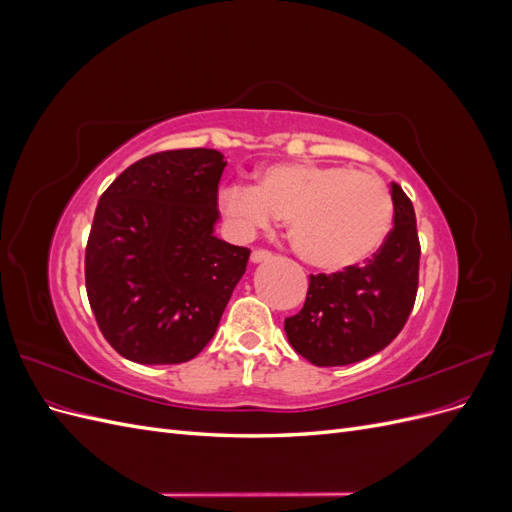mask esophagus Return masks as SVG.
I'll return each instance as SVG.
<instances>
[{"label": "esophagus", "instance_id": "obj_1", "mask_svg": "<svg viewBox=\"0 0 512 512\" xmlns=\"http://www.w3.org/2000/svg\"><path fill=\"white\" fill-rule=\"evenodd\" d=\"M271 258V252L269 250H254L252 252V262L256 265V262H265Z\"/></svg>", "mask_w": 512, "mask_h": 512}]
</instances>
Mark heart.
Here are the masks:
<instances>
[{
    "label": "heart",
    "instance_id": "b5f03b06",
    "mask_svg": "<svg viewBox=\"0 0 512 512\" xmlns=\"http://www.w3.org/2000/svg\"><path fill=\"white\" fill-rule=\"evenodd\" d=\"M228 228L250 239L277 218L303 262L320 271H346L376 254L393 226L386 183L365 170L339 164L277 162L258 173L256 185L232 183L220 192Z\"/></svg>",
    "mask_w": 512,
    "mask_h": 512
}]
</instances>
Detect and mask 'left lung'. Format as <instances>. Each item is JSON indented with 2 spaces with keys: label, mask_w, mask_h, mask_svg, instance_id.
Returning <instances> with one entry per match:
<instances>
[{
  "label": "left lung",
  "mask_w": 512,
  "mask_h": 512,
  "mask_svg": "<svg viewBox=\"0 0 512 512\" xmlns=\"http://www.w3.org/2000/svg\"><path fill=\"white\" fill-rule=\"evenodd\" d=\"M393 230L363 267L309 275L299 314L286 318L290 346L318 367L359 363L404 329L418 288L421 243L412 200L391 185Z\"/></svg>",
  "instance_id": "8db88e82"
}]
</instances>
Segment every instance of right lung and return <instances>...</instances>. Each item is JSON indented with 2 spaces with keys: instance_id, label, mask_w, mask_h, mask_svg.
Returning a JSON list of instances; mask_svg holds the SVG:
<instances>
[{
  "instance_id": "obj_1",
  "label": "right lung",
  "mask_w": 512,
  "mask_h": 512,
  "mask_svg": "<svg viewBox=\"0 0 512 512\" xmlns=\"http://www.w3.org/2000/svg\"><path fill=\"white\" fill-rule=\"evenodd\" d=\"M224 156L160 151L108 185L85 250V286L106 342L141 365L194 359L215 335L250 250L213 235Z\"/></svg>"
}]
</instances>
